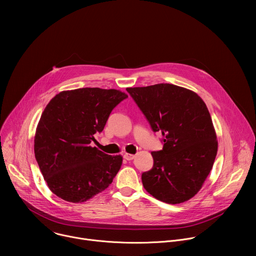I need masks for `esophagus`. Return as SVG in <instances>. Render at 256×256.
Here are the masks:
<instances>
[{"mask_svg": "<svg viewBox=\"0 0 256 256\" xmlns=\"http://www.w3.org/2000/svg\"><path fill=\"white\" fill-rule=\"evenodd\" d=\"M134 155H132V154H128V153H126L124 155V158L126 159V160H128V161H132V160H134Z\"/></svg>", "mask_w": 256, "mask_h": 256, "instance_id": "1", "label": "esophagus"}]
</instances>
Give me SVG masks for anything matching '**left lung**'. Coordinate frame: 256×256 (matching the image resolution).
<instances>
[{
	"label": "left lung",
	"instance_id": "left-lung-1",
	"mask_svg": "<svg viewBox=\"0 0 256 256\" xmlns=\"http://www.w3.org/2000/svg\"><path fill=\"white\" fill-rule=\"evenodd\" d=\"M148 120L163 136V149L152 152L153 168L142 174L144 190L171 204L184 202L202 188L218 152L210 114L194 91L173 84L126 88Z\"/></svg>",
	"mask_w": 256,
	"mask_h": 256
}]
</instances>
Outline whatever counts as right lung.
Wrapping results in <instances>:
<instances>
[{
	"label": "right lung",
	"mask_w": 256,
	"mask_h": 256,
	"mask_svg": "<svg viewBox=\"0 0 256 256\" xmlns=\"http://www.w3.org/2000/svg\"><path fill=\"white\" fill-rule=\"evenodd\" d=\"M126 97L116 89L80 88L60 92L46 105L36 128L34 154L56 196L84 202L112 184L122 155H107L90 144Z\"/></svg>",
	"instance_id": "1"
}]
</instances>
